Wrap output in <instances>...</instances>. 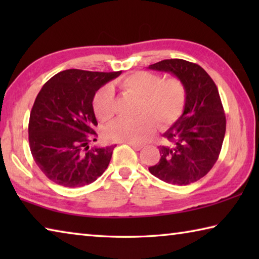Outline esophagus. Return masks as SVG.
I'll use <instances>...</instances> for the list:
<instances>
[{"label":"esophagus","instance_id":"34e87169","mask_svg":"<svg viewBox=\"0 0 259 259\" xmlns=\"http://www.w3.org/2000/svg\"><path fill=\"white\" fill-rule=\"evenodd\" d=\"M126 144H128V145H130L136 151H140L143 148V146L142 145H138V144H133V143H126Z\"/></svg>","mask_w":259,"mask_h":259}]
</instances>
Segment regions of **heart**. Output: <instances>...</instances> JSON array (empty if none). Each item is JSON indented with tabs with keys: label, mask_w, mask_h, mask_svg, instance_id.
<instances>
[{
	"label": "heart",
	"mask_w": 259,
	"mask_h": 259,
	"mask_svg": "<svg viewBox=\"0 0 259 259\" xmlns=\"http://www.w3.org/2000/svg\"><path fill=\"white\" fill-rule=\"evenodd\" d=\"M124 95L139 99L137 119H117L106 129L105 136L112 142L144 144L155 134L156 124L168 129L181 119L185 109L187 90L181 78H163L151 72H135L119 82ZM96 116L108 121L116 113V99L113 88L105 85L97 91L93 102Z\"/></svg>",
	"instance_id": "b5f03b06"
}]
</instances>
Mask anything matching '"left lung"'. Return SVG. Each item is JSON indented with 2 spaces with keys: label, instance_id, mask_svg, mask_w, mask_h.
Instances as JSON below:
<instances>
[{
  "label": "left lung",
  "instance_id": "left-lung-1",
  "mask_svg": "<svg viewBox=\"0 0 259 259\" xmlns=\"http://www.w3.org/2000/svg\"><path fill=\"white\" fill-rule=\"evenodd\" d=\"M148 68L174 74L187 90L182 117L163 135L170 144L159 147L161 159L148 170L168 184L188 185L211 170L222 150L226 117L218 89L202 67L187 60L165 59Z\"/></svg>",
  "mask_w": 259,
  "mask_h": 259
}]
</instances>
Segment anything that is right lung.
<instances>
[{
    "label": "right lung",
    "instance_id": "obj_1",
    "mask_svg": "<svg viewBox=\"0 0 259 259\" xmlns=\"http://www.w3.org/2000/svg\"><path fill=\"white\" fill-rule=\"evenodd\" d=\"M120 74L66 69L42 87L30 111L28 140L35 163L51 182L81 187L107 169L115 145L88 151V144L97 140L93 100Z\"/></svg>",
    "mask_w": 259,
    "mask_h": 259
}]
</instances>
